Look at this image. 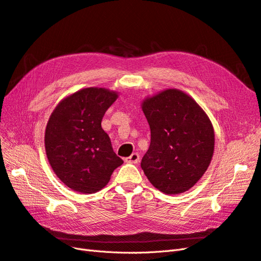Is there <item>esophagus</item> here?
<instances>
[{"mask_svg": "<svg viewBox=\"0 0 261 261\" xmlns=\"http://www.w3.org/2000/svg\"><path fill=\"white\" fill-rule=\"evenodd\" d=\"M139 159H140L139 154L136 153V152H134V153H132V155H129L128 158H126L125 161L127 162V163H134V164H136V163L139 162Z\"/></svg>", "mask_w": 261, "mask_h": 261, "instance_id": "34e87169", "label": "esophagus"}]
</instances>
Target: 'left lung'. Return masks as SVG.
Returning <instances> with one entry per match:
<instances>
[{
	"label": "left lung",
	"instance_id": "8db88e82",
	"mask_svg": "<svg viewBox=\"0 0 261 261\" xmlns=\"http://www.w3.org/2000/svg\"><path fill=\"white\" fill-rule=\"evenodd\" d=\"M141 108L151 133L141 169L164 194L188 191L207 171L215 150V132L208 115L178 89L147 98Z\"/></svg>",
	"mask_w": 261,
	"mask_h": 261
}]
</instances>
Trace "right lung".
<instances>
[{"mask_svg": "<svg viewBox=\"0 0 261 261\" xmlns=\"http://www.w3.org/2000/svg\"><path fill=\"white\" fill-rule=\"evenodd\" d=\"M117 92L84 88L63 99L46 124L44 146L49 163L67 187L82 194L99 192L123 160L102 129L107 110Z\"/></svg>", "mask_w": 261, "mask_h": 261, "instance_id": "obj_1", "label": "right lung"}]
</instances>
